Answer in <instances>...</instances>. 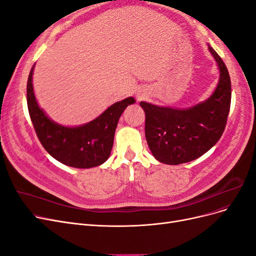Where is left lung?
Here are the masks:
<instances>
[{
  "mask_svg": "<svg viewBox=\"0 0 256 256\" xmlns=\"http://www.w3.org/2000/svg\"><path fill=\"white\" fill-rule=\"evenodd\" d=\"M208 49L220 69V79L206 102L187 110L140 102L145 111V136L154 157L166 164L196 160L220 140L230 106V78L222 58Z\"/></svg>",
  "mask_w": 256,
  "mask_h": 256,
  "instance_id": "8db88e82",
  "label": "left lung"
}]
</instances>
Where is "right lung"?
<instances>
[{"label": "right lung", "mask_w": 256, "mask_h": 256, "mask_svg": "<svg viewBox=\"0 0 256 256\" xmlns=\"http://www.w3.org/2000/svg\"><path fill=\"white\" fill-rule=\"evenodd\" d=\"M32 67L26 84L30 120L38 140L51 156L68 166L88 168L102 164L110 157L114 134L122 113L136 100L129 97L112 104L94 120L80 127L58 125L37 104L32 84Z\"/></svg>", "instance_id": "add662e5"}]
</instances>
